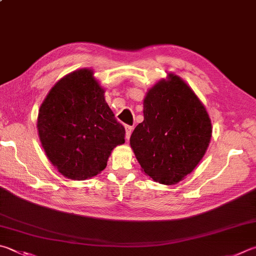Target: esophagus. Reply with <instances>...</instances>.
<instances>
[{"mask_svg": "<svg viewBox=\"0 0 256 256\" xmlns=\"http://www.w3.org/2000/svg\"><path fill=\"white\" fill-rule=\"evenodd\" d=\"M133 131L132 125H125V132H126V138L128 140L130 136H131V133Z\"/></svg>", "mask_w": 256, "mask_h": 256, "instance_id": "obj_1", "label": "esophagus"}]
</instances>
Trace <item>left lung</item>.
Returning <instances> with one entry per match:
<instances>
[{
  "label": "left lung",
  "instance_id": "8db88e82",
  "mask_svg": "<svg viewBox=\"0 0 256 256\" xmlns=\"http://www.w3.org/2000/svg\"><path fill=\"white\" fill-rule=\"evenodd\" d=\"M144 100V120L134 128L131 146L148 176L164 184L179 182L202 159L212 138L205 106L180 77L169 75Z\"/></svg>",
  "mask_w": 256,
  "mask_h": 256
}]
</instances>
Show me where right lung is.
I'll list each match as a JSON object with an SVG mask.
<instances>
[{
  "label": "right lung",
  "mask_w": 256,
  "mask_h": 256,
  "mask_svg": "<svg viewBox=\"0 0 256 256\" xmlns=\"http://www.w3.org/2000/svg\"><path fill=\"white\" fill-rule=\"evenodd\" d=\"M38 131L51 164L72 180L100 174L113 148L125 142V128L90 69L69 74L51 88L39 110Z\"/></svg>",
  "instance_id": "1"
}]
</instances>
